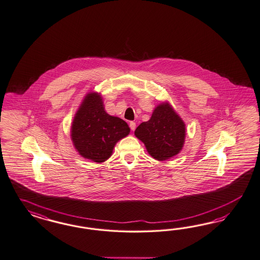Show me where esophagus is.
Wrapping results in <instances>:
<instances>
[{"instance_id": "obj_1", "label": "esophagus", "mask_w": 260, "mask_h": 260, "mask_svg": "<svg viewBox=\"0 0 260 260\" xmlns=\"http://www.w3.org/2000/svg\"><path fill=\"white\" fill-rule=\"evenodd\" d=\"M129 127H131V129H132V131H134V129H135V127H136V123L134 122V121L129 122Z\"/></svg>"}]
</instances>
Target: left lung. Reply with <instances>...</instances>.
Masks as SVG:
<instances>
[{
    "mask_svg": "<svg viewBox=\"0 0 260 260\" xmlns=\"http://www.w3.org/2000/svg\"><path fill=\"white\" fill-rule=\"evenodd\" d=\"M149 154L158 161L175 156L181 151L186 137V126L168 102L154 109L149 121L143 122L134 132Z\"/></svg>",
    "mask_w": 260,
    "mask_h": 260,
    "instance_id": "8db88e82",
    "label": "left lung"
}]
</instances>
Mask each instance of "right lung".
<instances>
[{
	"instance_id": "add662e5",
	"label": "right lung",
	"mask_w": 260,
	"mask_h": 260,
	"mask_svg": "<svg viewBox=\"0 0 260 260\" xmlns=\"http://www.w3.org/2000/svg\"><path fill=\"white\" fill-rule=\"evenodd\" d=\"M129 132L124 120L106 112L100 93L88 92L72 121L71 140L81 156L102 163Z\"/></svg>"
}]
</instances>
